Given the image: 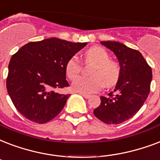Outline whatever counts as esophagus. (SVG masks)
Listing matches in <instances>:
<instances>
[{
	"label": "esophagus",
	"mask_w": 160,
	"mask_h": 160,
	"mask_svg": "<svg viewBox=\"0 0 160 160\" xmlns=\"http://www.w3.org/2000/svg\"><path fill=\"white\" fill-rule=\"evenodd\" d=\"M80 95L83 96V97H85V98H86V99H88V98H90L91 97V96L90 95H87V94H82L80 93Z\"/></svg>",
	"instance_id": "obj_1"
}]
</instances>
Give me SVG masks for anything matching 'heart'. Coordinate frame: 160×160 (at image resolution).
<instances>
[{
  "instance_id": "1",
  "label": "heart",
  "mask_w": 160,
  "mask_h": 160,
  "mask_svg": "<svg viewBox=\"0 0 160 160\" xmlns=\"http://www.w3.org/2000/svg\"><path fill=\"white\" fill-rule=\"evenodd\" d=\"M85 64H95L91 70V77H80L82 65L77 57H71L65 64V74L69 80H76L72 84V89L76 92L91 94L100 91L105 85L112 87L120 77V67L110 59L109 53L103 48L92 47L84 53Z\"/></svg>"
}]
</instances>
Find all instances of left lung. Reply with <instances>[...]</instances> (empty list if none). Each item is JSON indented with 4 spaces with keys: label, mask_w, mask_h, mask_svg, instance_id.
<instances>
[{
    "label": "left lung",
    "mask_w": 160,
    "mask_h": 160,
    "mask_svg": "<svg viewBox=\"0 0 160 160\" xmlns=\"http://www.w3.org/2000/svg\"><path fill=\"white\" fill-rule=\"evenodd\" d=\"M102 45L117 56L120 64V77L116 95L101 96V104L94 115L107 124H119L132 118L142 107L150 91L152 69L139 51L115 41H103Z\"/></svg>",
    "instance_id": "obj_1"
}]
</instances>
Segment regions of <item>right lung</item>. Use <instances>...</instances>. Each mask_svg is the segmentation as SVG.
I'll use <instances>...</instances> for the list:
<instances>
[{
  "mask_svg": "<svg viewBox=\"0 0 160 160\" xmlns=\"http://www.w3.org/2000/svg\"><path fill=\"white\" fill-rule=\"evenodd\" d=\"M86 44L51 38L28 42L12 56L7 92L24 118L42 124L59 114L69 96L56 91L69 86L65 64Z\"/></svg>",
  "mask_w": 160,
  "mask_h": 160,
  "instance_id": "1",
  "label": "right lung"
}]
</instances>
